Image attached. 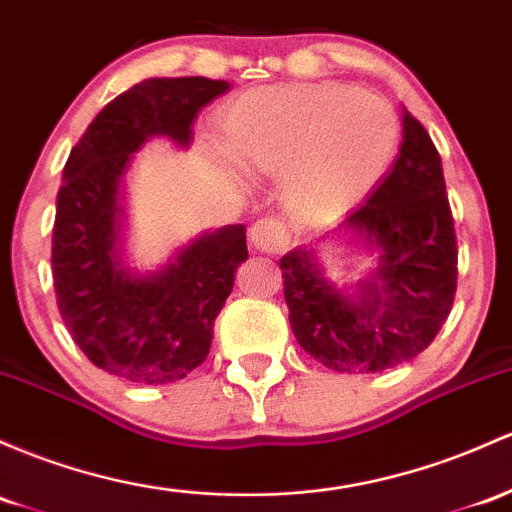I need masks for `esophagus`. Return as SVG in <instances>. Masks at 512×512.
Masks as SVG:
<instances>
[{"mask_svg": "<svg viewBox=\"0 0 512 512\" xmlns=\"http://www.w3.org/2000/svg\"><path fill=\"white\" fill-rule=\"evenodd\" d=\"M247 238H250V245L255 247V250L269 252V255L284 252V247L289 245L286 228L277 221V218H260V221H255Z\"/></svg>", "mask_w": 512, "mask_h": 512, "instance_id": "obj_1", "label": "esophagus"}]
</instances>
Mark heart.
Instances as JSON below:
<instances>
[{"label": "heart", "mask_w": 512, "mask_h": 512, "mask_svg": "<svg viewBox=\"0 0 512 512\" xmlns=\"http://www.w3.org/2000/svg\"><path fill=\"white\" fill-rule=\"evenodd\" d=\"M223 150L252 177H282L289 211L323 221L386 172L401 126L389 101L335 82L250 89L221 119Z\"/></svg>", "instance_id": "heart-1"}]
</instances>
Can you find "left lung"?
<instances>
[{
  "label": "left lung",
  "instance_id": "left-lung-1",
  "mask_svg": "<svg viewBox=\"0 0 512 512\" xmlns=\"http://www.w3.org/2000/svg\"><path fill=\"white\" fill-rule=\"evenodd\" d=\"M403 143L391 172L328 238L372 257L364 279L338 284L308 245L279 260L296 340L345 374H374L413 359L440 333L457 291V238L435 145L401 111Z\"/></svg>",
  "mask_w": 512,
  "mask_h": 512
}]
</instances>
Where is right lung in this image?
Segmentation results:
<instances>
[{
  "instance_id": "obj_1",
  "label": "right lung",
  "mask_w": 512,
  "mask_h": 512,
  "mask_svg": "<svg viewBox=\"0 0 512 512\" xmlns=\"http://www.w3.org/2000/svg\"><path fill=\"white\" fill-rule=\"evenodd\" d=\"M226 80L153 77L99 111L63 170L53 226V282L77 347L104 372L136 384L184 379L209 355L213 320L247 260L245 226L204 230L155 272L123 257L126 174L148 140H194L196 114Z\"/></svg>"
}]
</instances>
